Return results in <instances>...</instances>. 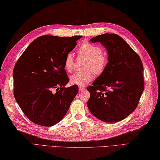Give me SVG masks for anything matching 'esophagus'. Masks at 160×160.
<instances>
[{"label":"esophagus","mask_w":160,"mask_h":160,"mask_svg":"<svg viewBox=\"0 0 160 160\" xmlns=\"http://www.w3.org/2000/svg\"><path fill=\"white\" fill-rule=\"evenodd\" d=\"M85 89V87H79V90L80 92L84 91Z\"/></svg>","instance_id":"1"}]
</instances>
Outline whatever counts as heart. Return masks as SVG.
<instances>
[{
  "label": "heart",
  "mask_w": 160,
  "mask_h": 160,
  "mask_svg": "<svg viewBox=\"0 0 160 160\" xmlns=\"http://www.w3.org/2000/svg\"><path fill=\"white\" fill-rule=\"evenodd\" d=\"M78 55L80 58L86 59L83 65V71L74 73L70 77L71 84L83 87L93 79L94 74L100 75L104 72L108 64V57L102 52L100 46L85 41L78 49ZM64 69L67 72H71L74 67V58L69 53L65 57L64 62Z\"/></svg>",
  "instance_id": "obj_1"
}]
</instances>
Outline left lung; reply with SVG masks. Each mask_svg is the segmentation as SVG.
<instances>
[{
  "label": "left lung",
  "instance_id": "1",
  "mask_svg": "<svg viewBox=\"0 0 160 160\" xmlns=\"http://www.w3.org/2000/svg\"><path fill=\"white\" fill-rule=\"evenodd\" d=\"M90 41L100 42L105 47L108 62L104 72L87 88L90 92L88 108L102 122H119L136 109L143 92L142 61L116 34L98 35Z\"/></svg>",
  "mask_w": 160,
  "mask_h": 160
}]
</instances>
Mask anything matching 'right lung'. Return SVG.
Returning a JSON list of instances; mask_svg holds the SVG:
<instances>
[{"label": "right lung", "instance_id": "1", "mask_svg": "<svg viewBox=\"0 0 160 160\" xmlns=\"http://www.w3.org/2000/svg\"><path fill=\"white\" fill-rule=\"evenodd\" d=\"M81 37L44 35L34 40L19 57L13 71V94L31 122L52 126L67 112L79 88L64 87L69 79L64 62Z\"/></svg>", "mask_w": 160, "mask_h": 160}]
</instances>
